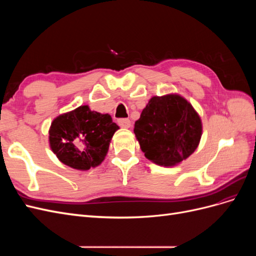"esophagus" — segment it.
Returning a JSON list of instances; mask_svg holds the SVG:
<instances>
[{"label": "esophagus", "instance_id": "esophagus-1", "mask_svg": "<svg viewBox=\"0 0 256 256\" xmlns=\"http://www.w3.org/2000/svg\"><path fill=\"white\" fill-rule=\"evenodd\" d=\"M118 124L122 128H129L131 126V122L128 118H120L118 120Z\"/></svg>", "mask_w": 256, "mask_h": 256}]
</instances>
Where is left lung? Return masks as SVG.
<instances>
[{"label":"left lung","mask_w":256,"mask_h":256,"mask_svg":"<svg viewBox=\"0 0 256 256\" xmlns=\"http://www.w3.org/2000/svg\"><path fill=\"white\" fill-rule=\"evenodd\" d=\"M202 120L190 102L177 94L154 96L134 124V134L145 157L173 166L198 148Z\"/></svg>","instance_id":"1"}]
</instances>
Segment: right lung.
Segmentation results:
<instances>
[{"instance_id":"1","label":"right lung","mask_w":256,"mask_h":256,"mask_svg":"<svg viewBox=\"0 0 256 256\" xmlns=\"http://www.w3.org/2000/svg\"><path fill=\"white\" fill-rule=\"evenodd\" d=\"M120 127L109 114L92 111L88 106L54 118L49 143L58 160L76 170H90L104 160L111 138Z\"/></svg>"}]
</instances>
